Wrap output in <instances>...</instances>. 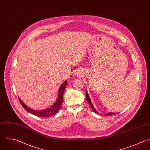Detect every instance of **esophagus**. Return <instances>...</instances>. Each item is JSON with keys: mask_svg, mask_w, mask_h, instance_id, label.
Returning a JSON list of instances; mask_svg holds the SVG:
<instances>
[{"mask_svg": "<svg viewBox=\"0 0 150 150\" xmlns=\"http://www.w3.org/2000/svg\"><path fill=\"white\" fill-rule=\"evenodd\" d=\"M82 74H83V71L81 70H78L75 73V76H77V77L81 76Z\"/></svg>", "mask_w": 150, "mask_h": 150, "instance_id": "obj_1", "label": "esophagus"}]
</instances>
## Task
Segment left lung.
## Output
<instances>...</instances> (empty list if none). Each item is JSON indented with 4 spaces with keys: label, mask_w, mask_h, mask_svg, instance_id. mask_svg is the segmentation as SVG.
Here are the masks:
<instances>
[{
    "label": "left lung",
    "mask_w": 150,
    "mask_h": 150,
    "mask_svg": "<svg viewBox=\"0 0 150 150\" xmlns=\"http://www.w3.org/2000/svg\"><path fill=\"white\" fill-rule=\"evenodd\" d=\"M86 100H87V102H88V104H90V105L91 108H92L93 111L94 112H96V113H98V112H97V111L95 110L94 107H93V104H92V103H91V100H90V97H89V96H88V93H87V91H86ZM115 114V113H114V112H108V113L106 114H105V115H113V114Z\"/></svg>",
    "instance_id": "1"
}]
</instances>
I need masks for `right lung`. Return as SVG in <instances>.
Segmentation results:
<instances>
[{"instance_id":"add662e5","label":"right lung","mask_w":150,"mask_h":150,"mask_svg":"<svg viewBox=\"0 0 150 150\" xmlns=\"http://www.w3.org/2000/svg\"><path fill=\"white\" fill-rule=\"evenodd\" d=\"M67 83V81H64L62 85L60 86L59 89V93H58V97L56 101L50 107L43 110H39V111H36L33 110L30 108H29L28 106H26L22 101V100L19 98V100L21 102V104L23 107V108L29 112L34 114L35 115L40 117H48L52 116L54 114H56L59 110V109L61 107L63 100V93L64 91L65 90V88L66 87Z\"/></svg>"}]
</instances>
